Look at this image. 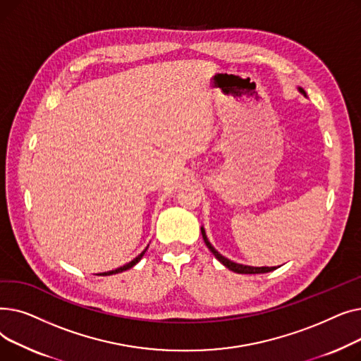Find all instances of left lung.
Here are the masks:
<instances>
[{"instance_id":"1","label":"left lung","mask_w":361,"mask_h":361,"mask_svg":"<svg viewBox=\"0 0 361 361\" xmlns=\"http://www.w3.org/2000/svg\"><path fill=\"white\" fill-rule=\"evenodd\" d=\"M298 90H300V92L306 97V92H305V90H302L301 87H298ZM202 235H203V240H204V243H206V245H207V249H209V250L214 253V256H215V257H216V259L224 264L225 268H228L230 271H233V272H235V274H267V272H271V271L276 269L275 267H272V268H268V267L256 268V267H247V264H240V263H235V262H233V260H230V259L224 257L219 252H216V250H215L214 245L209 243V240H207V237H206L204 228H202Z\"/></svg>"}]
</instances>
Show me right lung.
Instances as JSON below:
<instances>
[{
  "label": "right lung",
  "mask_w": 361,
  "mask_h": 361,
  "mask_svg": "<svg viewBox=\"0 0 361 361\" xmlns=\"http://www.w3.org/2000/svg\"><path fill=\"white\" fill-rule=\"evenodd\" d=\"M147 250V247L136 257V259H133L131 262H128L127 264H124V267H121V268H118V269H116V271H109V272H104V274H101L102 276H106V275H114V274H120V272H123V271H127V269H130V268H133V267H135V264L136 263H139L140 262V259L143 257V255H145V252Z\"/></svg>",
  "instance_id": "obj_1"
}]
</instances>
